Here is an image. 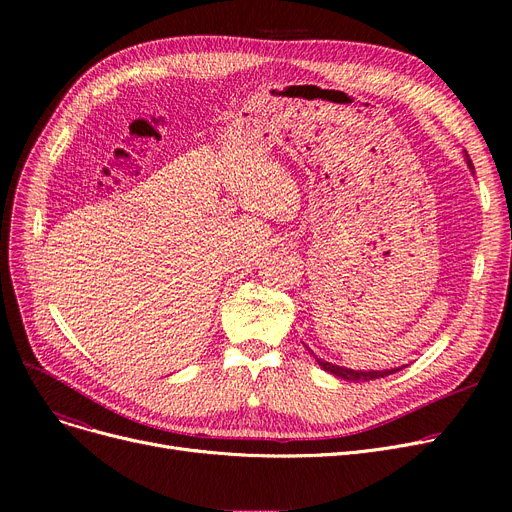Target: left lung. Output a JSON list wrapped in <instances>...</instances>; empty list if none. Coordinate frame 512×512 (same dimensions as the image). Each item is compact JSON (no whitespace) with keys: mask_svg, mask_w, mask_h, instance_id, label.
Returning a JSON list of instances; mask_svg holds the SVG:
<instances>
[{"mask_svg":"<svg viewBox=\"0 0 512 512\" xmlns=\"http://www.w3.org/2000/svg\"><path fill=\"white\" fill-rule=\"evenodd\" d=\"M469 168L473 170V164L471 159H467ZM317 363L324 367V371H330L334 375H338V378L342 380H348V382H369V380H378V378H386V375L390 373H396L398 369H386V371H355V369H344V367H338V365H332L328 361H321L317 359Z\"/></svg>","mask_w":512,"mask_h":512,"instance_id":"left-lung-1","label":"left lung"}]
</instances>
